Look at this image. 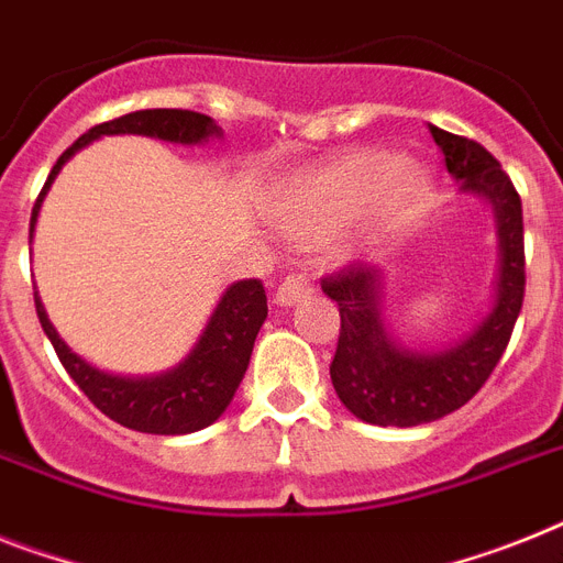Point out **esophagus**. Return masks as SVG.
I'll list each match as a JSON object with an SVG mask.
<instances>
[{
  "instance_id": "1",
  "label": "esophagus",
  "mask_w": 563,
  "mask_h": 563,
  "mask_svg": "<svg viewBox=\"0 0 563 563\" xmlns=\"http://www.w3.org/2000/svg\"><path fill=\"white\" fill-rule=\"evenodd\" d=\"M309 295H311V283L306 280L303 274H286L280 286H277L274 300H277V306H295L297 300H303V297Z\"/></svg>"
}]
</instances>
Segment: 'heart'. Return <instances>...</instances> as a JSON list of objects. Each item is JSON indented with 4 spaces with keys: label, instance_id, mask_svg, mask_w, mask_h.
<instances>
[{
    "label": "heart",
    "instance_id": "1",
    "mask_svg": "<svg viewBox=\"0 0 563 563\" xmlns=\"http://www.w3.org/2000/svg\"><path fill=\"white\" fill-rule=\"evenodd\" d=\"M423 179L389 151H352L323 165L286 197L280 229L291 240L318 243L346 260L398 234L418 202Z\"/></svg>",
    "mask_w": 563,
    "mask_h": 563
}]
</instances>
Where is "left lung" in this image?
Segmentation results:
<instances>
[{
  "label": "left lung",
  "mask_w": 563,
  "mask_h": 563,
  "mask_svg": "<svg viewBox=\"0 0 563 563\" xmlns=\"http://www.w3.org/2000/svg\"><path fill=\"white\" fill-rule=\"evenodd\" d=\"M429 131L461 191L478 194L493 206L500 252L498 283L493 309L464 340L443 352H412L398 346L386 332L377 268L352 263L323 277L320 286L340 309L338 352L329 366L334 391L354 418L375 427L432 423L475 398L512 338L527 286L521 197L512 179L475 140L434 125Z\"/></svg>",
  "instance_id": "1"
}]
</instances>
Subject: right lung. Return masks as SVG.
<instances>
[{
  "mask_svg": "<svg viewBox=\"0 0 563 563\" xmlns=\"http://www.w3.org/2000/svg\"><path fill=\"white\" fill-rule=\"evenodd\" d=\"M106 134H143L168 140V143L197 145L206 143L209 136H220V129L206 113L183 111V108H148V111L125 113V117H117L111 122L93 125L51 168L48 183L42 186L40 197L33 202L31 238L42 200H45L59 168L79 148ZM33 303H36L42 332L48 334L56 357L65 366V372L74 377V384L88 395V400L97 406L99 412L122 423V427L148 434H188L211 427L234 398V391H238L240 380L249 369V361H252L260 325L268 314L263 283H234L223 291L214 314L202 329L200 340L194 343V349L179 366L157 377H120L99 372L97 366L85 363L79 354L70 352L65 340L51 325L36 291H33Z\"/></svg>",
  "mask_w": 563,
  "mask_h": 563,
  "instance_id": "obj_1",
  "label": "right lung"
}]
</instances>
